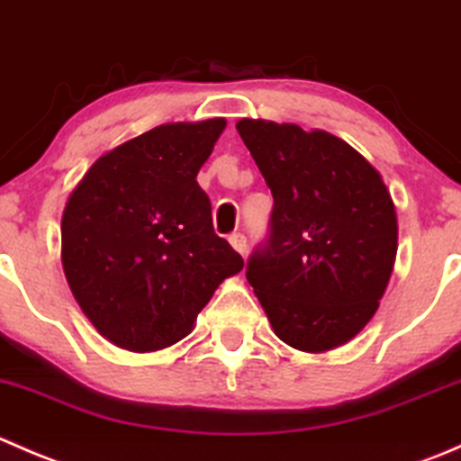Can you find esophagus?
<instances>
[{
	"mask_svg": "<svg viewBox=\"0 0 461 461\" xmlns=\"http://www.w3.org/2000/svg\"><path fill=\"white\" fill-rule=\"evenodd\" d=\"M230 243H231V248L236 249V252L243 254V257H245V252H248V239H245V234H240V231H234V234L230 236Z\"/></svg>",
	"mask_w": 461,
	"mask_h": 461,
	"instance_id": "1",
	"label": "esophagus"
}]
</instances>
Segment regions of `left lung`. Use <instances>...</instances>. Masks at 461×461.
Wrapping results in <instances>:
<instances>
[{"instance_id":"8db88e82","label":"left lung","mask_w":461,"mask_h":461,"mask_svg":"<svg viewBox=\"0 0 461 461\" xmlns=\"http://www.w3.org/2000/svg\"><path fill=\"white\" fill-rule=\"evenodd\" d=\"M274 207L249 285L287 346L323 352L364 330L397 257V213L379 171L348 142L296 124H236Z\"/></svg>"}]
</instances>
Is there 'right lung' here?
<instances>
[{
	"mask_svg": "<svg viewBox=\"0 0 461 461\" xmlns=\"http://www.w3.org/2000/svg\"><path fill=\"white\" fill-rule=\"evenodd\" d=\"M225 120L162 124L93 162L62 216V265L102 337L151 352L187 337L213 290L243 269L213 231L196 176Z\"/></svg>",
	"mask_w": 461,
	"mask_h": 461,
	"instance_id": "right-lung-1",
	"label": "right lung"
}]
</instances>
